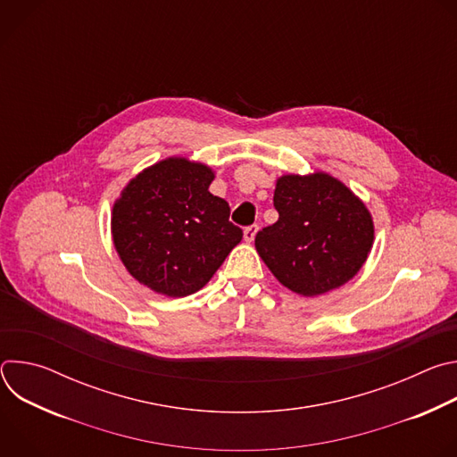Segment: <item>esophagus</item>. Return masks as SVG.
Instances as JSON below:
<instances>
[{"label":"esophagus","instance_id":"obj_1","mask_svg":"<svg viewBox=\"0 0 457 457\" xmlns=\"http://www.w3.org/2000/svg\"><path fill=\"white\" fill-rule=\"evenodd\" d=\"M256 231H258V226H256V224L247 226V228L244 229V240H245V242H253V240H254Z\"/></svg>","mask_w":457,"mask_h":457}]
</instances>
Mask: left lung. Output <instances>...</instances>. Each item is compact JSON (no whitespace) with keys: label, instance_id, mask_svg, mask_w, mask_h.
Masks as SVG:
<instances>
[{"label":"left lung","instance_id":"8db88e82","mask_svg":"<svg viewBox=\"0 0 457 457\" xmlns=\"http://www.w3.org/2000/svg\"><path fill=\"white\" fill-rule=\"evenodd\" d=\"M278 220L258 231L254 247L275 278L302 296L347 284L365 264L374 242L372 215L329 173L277 179Z\"/></svg>","mask_w":457,"mask_h":457}]
</instances>
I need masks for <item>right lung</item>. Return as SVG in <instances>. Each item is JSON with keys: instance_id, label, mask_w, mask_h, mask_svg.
Segmentation results:
<instances>
[{"instance_id": "obj_1", "label": "right lung", "mask_w": 457, "mask_h": 457, "mask_svg": "<svg viewBox=\"0 0 457 457\" xmlns=\"http://www.w3.org/2000/svg\"><path fill=\"white\" fill-rule=\"evenodd\" d=\"M213 179L203 162L168 157L124 186L112 210V237L139 284L171 298L197 293L242 240L229 204L210 193Z\"/></svg>"}]
</instances>
